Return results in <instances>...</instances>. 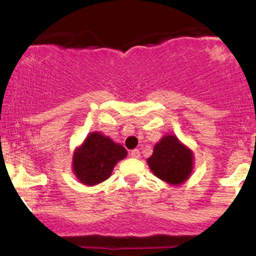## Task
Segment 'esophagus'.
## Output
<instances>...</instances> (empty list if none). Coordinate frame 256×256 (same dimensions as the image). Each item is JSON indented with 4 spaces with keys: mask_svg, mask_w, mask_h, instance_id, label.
<instances>
[{
    "mask_svg": "<svg viewBox=\"0 0 256 256\" xmlns=\"http://www.w3.org/2000/svg\"><path fill=\"white\" fill-rule=\"evenodd\" d=\"M130 155H131V156L134 158H140V150H138V149H134V150H131Z\"/></svg>",
    "mask_w": 256,
    "mask_h": 256,
    "instance_id": "obj_1",
    "label": "esophagus"
}]
</instances>
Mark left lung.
<instances>
[{
	"mask_svg": "<svg viewBox=\"0 0 256 256\" xmlns=\"http://www.w3.org/2000/svg\"><path fill=\"white\" fill-rule=\"evenodd\" d=\"M146 164L155 177L170 185H180L192 176L194 152L177 136L166 134L154 146Z\"/></svg>",
	"mask_w": 256,
	"mask_h": 256,
	"instance_id": "obj_1",
	"label": "left lung"
}]
</instances>
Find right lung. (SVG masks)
Instances as JSON below:
<instances>
[{
	"label": "right lung",
	"mask_w": 256,
	"mask_h": 256,
	"mask_svg": "<svg viewBox=\"0 0 256 256\" xmlns=\"http://www.w3.org/2000/svg\"><path fill=\"white\" fill-rule=\"evenodd\" d=\"M128 152L119 143L94 131L73 152L72 171L80 183L98 185L110 177L114 166L126 158Z\"/></svg>",
	"instance_id": "add662e5"
}]
</instances>
